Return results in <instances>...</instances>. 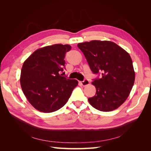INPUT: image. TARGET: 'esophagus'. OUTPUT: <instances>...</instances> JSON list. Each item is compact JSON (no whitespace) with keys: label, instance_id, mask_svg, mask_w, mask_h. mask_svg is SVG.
<instances>
[{"label":"esophagus","instance_id":"obj_1","mask_svg":"<svg viewBox=\"0 0 151 151\" xmlns=\"http://www.w3.org/2000/svg\"><path fill=\"white\" fill-rule=\"evenodd\" d=\"M80 83H81V85L83 86H88L89 84V81L88 79H84L83 81H81V82H80Z\"/></svg>","mask_w":151,"mask_h":151}]
</instances>
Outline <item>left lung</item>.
Listing matches in <instances>:
<instances>
[{"label":"left lung","mask_w":151,"mask_h":151,"mask_svg":"<svg viewBox=\"0 0 151 151\" xmlns=\"http://www.w3.org/2000/svg\"><path fill=\"white\" fill-rule=\"evenodd\" d=\"M77 47L84 53L94 74L101 73V78L92 84L96 89L88 98L91 106L101 111L114 110L125 101L135 81V71L129 53L115 43L92 40Z\"/></svg>","instance_id":"8db88e82"}]
</instances>
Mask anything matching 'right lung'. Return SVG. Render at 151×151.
Masks as SVG:
<instances>
[{
    "instance_id": "add662e5",
    "label": "right lung",
    "mask_w": 151,
    "mask_h": 151,
    "mask_svg": "<svg viewBox=\"0 0 151 151\" xmlns=\"http://www.w3.org/2000/svg\"><path fill=\"white\" fill-rule=\"evenodd\" d=\"M69 45L55 44L36 50L24 61L20 83L29 103L37 110L52 113L66 104L78 85L76 79H66L59 72L65 68Z\"/></svg>"
}]
</instances>
